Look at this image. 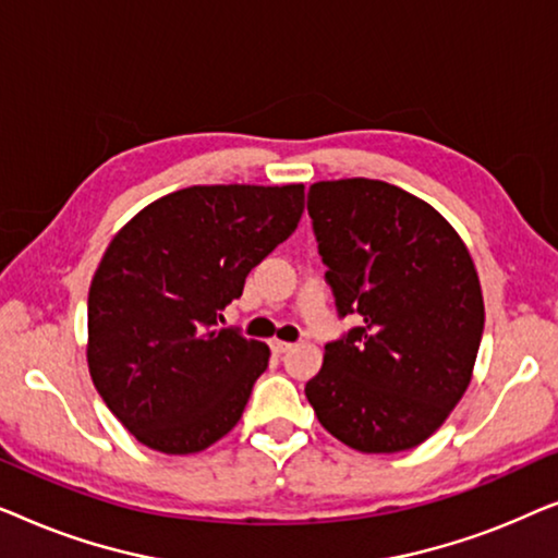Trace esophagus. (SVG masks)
Returning <instances> with one entry per match:
<instances>
[{
	"mask_svg": "<svg viewBox=\"0 0 558 558\" xmlns=\"http://www.w3.org/2000/svg\"><path fill=\"white\" fill-rule=\"evenodd\" d=\"M271 350L277 355H281V353H287V350H292V342H284V340H271Z\"/></svg>",
	"mask_w": 558,
	"mask_h": 558,
	"instance_id": "obj_1",
	"label": "esophagus"
}]
</instances>
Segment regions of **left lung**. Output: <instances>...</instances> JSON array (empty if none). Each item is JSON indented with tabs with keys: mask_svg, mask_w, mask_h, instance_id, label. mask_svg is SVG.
Here are the masks:
<instances>
[{
	"mask_svg": "<svg viewBox=\"0 0 558 558\" xmlns=\"http://www.w3.org/2000/svg\"><path fill=\"white\" fill-rule=\"evenodd\" d=\"M307 210L340 317L304 386L319 424L368 454L403 452L468 391L485 307L470 251L429 203L380 180L315 182Z\"/></svg>",
	"mask_w": 558,
	"mask_h": 558,
	"instance_id": "left-lung-1",
	"label": "left lung"
}]
</instances>
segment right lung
<instances>
[{
	"mask_svg": "<svg viewBox=\"0 0 558 558\" xmlns=\"http://www.w3.org/2000/svg\"><path fill=\"white\" fill-rule=\"evenodd\" d=\"M302 210L304 185H195L113 235L88 292V371L142 445L193 454L239 424L269 348L220 312Z\"/></svg>",
	"mask_w": 558,
	"mask_h": 558,
	"instance_id": "1",
	"label": "right lung"
}]
</instances>
